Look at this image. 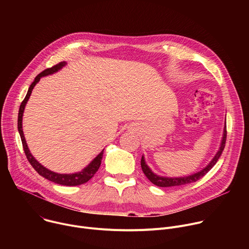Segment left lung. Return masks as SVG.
Wrapping results in <instances>:
<instances>
[{"label": "left lung", "mask_w": 249, "mask_h": 249, "mask_svg": "<svg viewBox=\"0 0 249 249\" xmlns=\"http://www.w3.org/2000/svg\"><path fill=\"white\" fill-rule=\"evenodd\" d=\"M226 140H227V124L225 123V127H224V132H223V137H222V141H221V145L219 148V151L217 152V154L215 155V157L212 159V160L200 171H197L193 174L187 175V176H180V177H166V176H160L158 175L157 173H155L147 164L146 160H145V157L142 156V160H141V166H142V170L145 173V175L147 176V178L155 185L159 186V187H172V186H180V185H184V184H189L192 182H195L197 180H199L201 177H203L208 171H210V169L216 164V162L218 161L219 158L221 157L224 149H225V145H226Z\"/></svg>", "instance_id": "left-lung-1"}]
</instances>
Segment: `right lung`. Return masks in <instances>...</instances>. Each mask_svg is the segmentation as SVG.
Listing matches in <instances>:
<instances>
[{
    "label": "right lung",
    "instance_id": "1",
    "mask_svg": "<svg viewBox=\"0 0 249 249\" xmlns=\"http://www.w3.org/2000/svg\"><path fill=\"white\" fill-rule=\"evenodd\" d=\"M66 65H67V62L63 61V62L53 66L52 68L44 70L43 72H41L39 75L36 76V78L34 79L33 83L30 85V87L27 90V93H26L23 101L21 102V104L19 106L18 118V133L20 135V139L22 142V147H23L25 156H26L29 163L32 165V167L35 170H36L41 176H43L44 178H46L54 183H57L60 185H66V186H77V185H81V184L88 182L91 178V177L96 173V171L98 170L100 163H101L104 149L85 168H83V170H81L79 172H75V173H57V172H54V171L46 168L39 161L35 160V158L31 155V153L27 147L26 141H25V138L23 135V131H22V116H23L25 105L30 97L33 88L40 81V79L42 77H46V76H49V75H52V74L58 72V71H60Z\"/></svg>",
    "mask_w": 249,
    "mask_h": 249
}]
</instances>
